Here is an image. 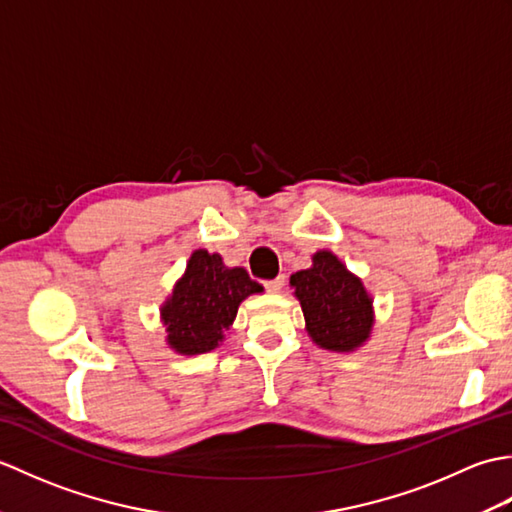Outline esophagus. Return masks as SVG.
<instances>
[{"label": "esophagus", "mask_w": 512, "mask_h": 512, "mask_svg": "<svg viewBox=\"0 0 512 512\" xmlns=\"http://www.w3.org/2000/svg\"><path fill=\"white\" fill-rule=\"evenodd\" d=\"M284 284H286V275H279V277H275V279L264 281V288H266L268 292H279L281 288H284Z\"/></svg>", "instance_id": "34e87169"}]
</instances>
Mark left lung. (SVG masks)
<instances>
[{
    "mask_svg": "<svg viewBox=\"0 0 512 512\" xmlns=\"http://www.w3.org/2000/svg\"><path fill=\"white\" fill-rule=\"evenodd\" d=\"M301 301L306 330L312 341L332 352H350L372 330V299L361 279L354 277L330 250L312 257V268L290 277Z\"/></svg>",
    "mask_w": 512,
    "mask_h": 512,
    "instance_id": "left-lung-1",
    "label": "left lung"
}]
</instances>
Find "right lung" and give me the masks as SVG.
Wrapping results in <instances>:
<instances>
[{"instance_id":"1","label":"right lung","mask_w":512,"mask_h":512,"mask_svg":"<svg viewBox=\"0 0 512 512\" xmlns=\"http://www.w3.org/2000/svg\"><path fill=\"white\" fill-rule=\"evenodd\" d=\"M262 286L244 268H226L222 257L195 250L187 273L162 306L167 343L180 354H204L220 345L242 303Z\"/></svg>"}]
</instances>
